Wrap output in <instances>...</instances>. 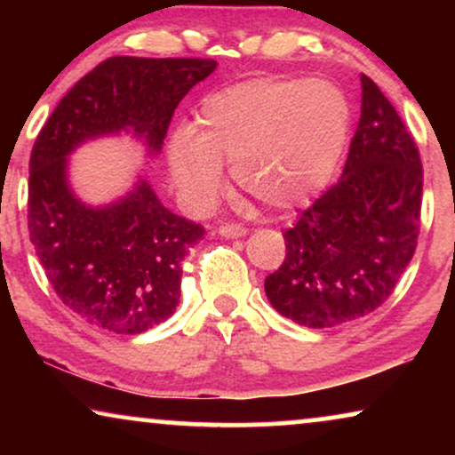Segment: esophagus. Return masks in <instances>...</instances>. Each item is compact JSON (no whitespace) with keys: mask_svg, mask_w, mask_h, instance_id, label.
I'll list each match as a JSON object with an SVG mask.
<instances>
[{"mask_svg":"<svg viewBox=\"0 0 455 455\" xmlns=\"http://www.w3.org/2000/svg\"><path fill=\"white\" fill-rule=\"evenodd\" d=\"M220 234L223 238H242V235H246V228L235 226V223H226V226H220Z\"/></svg>","mask_w":455,"mask_h":455,"instance_id":"34e87169","label":"esophagus"}]
</instances>
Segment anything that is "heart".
<instances>
[{
  "instance_id": "1",
  "label": "heart",
  "mask_w": 455,
  "mask_h": 455,
  "mask_svg": "<svg viewBox=\"0 0 455 455\" xmlns=\"http://www.w3.org/2000/svg\"><path fill=\"white\" fill-rule=\"evenodd\" d=\"M350 132V103L323 78H257L211 95L195 139L178 134L170 167L178 188L209 207L229 165L234 184L267 207L307 203L329 182Z\"/></svg>"
}]
</instances>
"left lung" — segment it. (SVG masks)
I'll list each match as a JSON object with an SVG mask.
<instances>
[{"label": "left lung", "instance_id": "left-lung-1", "mask_svg": "<svg viewBox=\"0 0 455 455\" xmlns=\"http://www.w3.org/2000/svg\"><path fill=\"white\" fill-rule=\"evenodd\" d=\"M344 173L285 229V259L265 279L279 315L323 329L381 307L416 251L422 207L419 147L369 76Z\"/></svg>", "mask_w": 455, "mask_h": 455}]
</instances>
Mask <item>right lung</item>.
<instances>
[{
    "label": "right lung",
    "instance_id": "add662e5",
    "mask_svg": "<svg viewBox=\"0 0 455 455\" xmlns=\"http://www.w3.org/2000/svg\"><path fill=\"white\" fill-rule=\"evenodd\" d=\"M215 60L116 55L78 80L36 136L28 164V232L55 294L91 325L142 333L173 315L182 260L203 238L145 180L108 207H86L68 186V155L101 134L134 132L161 151L172 116Z\"/></svg>",
    "mask_w": 455,
    "mask_h": 455
}]
</instances>
